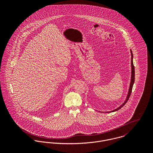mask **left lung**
<instances>
[{
  "mask_svg": "<svg viewBox=\"0 0 153 153\" xmlns=\"http://www.w3.org/2000/svg\"><path fill=\"white\" fill-rule=\"evenodd\" d=\"M131 82H130V88H129V91H128V95H127V98L125 101V102L121 105L118 108H117V109H114L113 111H109L108 112H114V111H118V109L121 108L128 101L130 97V95H131V92H132V87H133V85H134V81H135V69H134V66L133 64V55H132V51L131 50Z\"/></svg>",
  "mask_w": 153,
  "mask_h": 153,
  "instance_id": "1",
  "label": "left lung"
}]
</instances>
